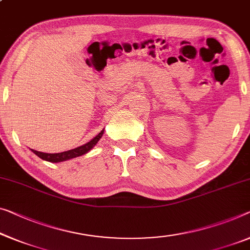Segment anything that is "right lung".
Returning <instances> with one entry per match:
<instances>
[{
	"instance_id": "1",
	"label": "right lung",
	"mask_w": 250,
	"mask_h": 250,
	"mask_svg": "<svg viewBox=\"0 0 250 250\" xmlns=\"http://www.w3.org/2000/svg\"><path fill=\"white\" fill-rule=\"evenodd\" d=\"M103 132H104V129L99 133L98 136H95L92 140H89L87 144L83 145V146H80L75 149H70V150H67V151L58 152V154H47V152L37 151V150H33V149H31V151L33 152V154H36L37 156H38V157L43 159V161H47L50 163H59V162L68 161V159L78 157V156L86 154V152L91 150V149L94 147L96 144H98V141L101 139L103 136Z\"/></svg>"
}]
</instances>
